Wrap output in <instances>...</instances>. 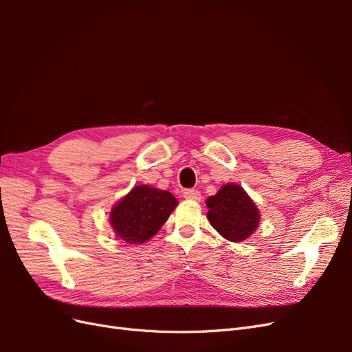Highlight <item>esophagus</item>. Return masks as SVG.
<instances>
[{
  "label": "esophagus",
  "mask_w": 352,
  "mask_h": 352,
  "mask_svg": "<svg viewBox=\"0 0 352 352\" xmlns=\"http://www.w3.org/2000/svg\"><path fill=\"white\" fill-rule=\"evenodd\" d=\"M184 197L186 199H190V201H199L201 199V194H199V190H197V189H185Z\"/></svg>",
  "instance_id": "1"
}]
</instances>
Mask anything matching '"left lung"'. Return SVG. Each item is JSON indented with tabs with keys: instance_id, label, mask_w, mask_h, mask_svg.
<instances>
[{
	"instance_id": "left-lung-1",
	"label": "left lung",
	"mask_w": 352,
	"mask_h": 352,
	"mask_svg": "<svg viewBox=\"0 0 352 352\" xmlns=\"http://www.w3.org/2000/svg\"><path fill=\"white\" fill-rule=\"evenodd\" d=\"M210 225L229 242L248 239L260 225L255 202L236 184L223 185L216 195L207 198Z\"/></svg>"
}]
</instances>
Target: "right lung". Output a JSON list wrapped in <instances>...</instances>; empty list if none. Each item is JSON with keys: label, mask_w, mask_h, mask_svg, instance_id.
<instances>
[{"label": "right lung", "mask_w": 352, "mask_h": 352, "mask_svg": "<svg viewBox=\"0 0 352 352\" xmlns=\"http://www.w3.org/2000/svg\"><path fill=\"white\" fill-rule=\"evenodd\" d=\"M179 204L168 192L150 185L132 188L110 211V225L117 238L126 243L151 239Z\"/></svg>", "instance_id": "add662e5"}]
</instances>
